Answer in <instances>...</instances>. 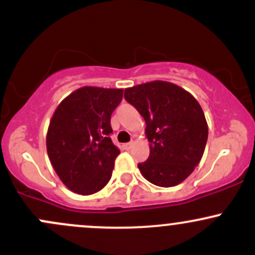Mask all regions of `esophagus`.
<instances>
[{
    "mask_svg": "<svg viewBox=\"0 0 255 255\" xmlns=\"http://www.w3.org/2000/svg\"><path fill=\"white\" fill-rule=\"evenodd\" d=\"M133 145H134V141H130V142H127V144H125L124 146L126 150H130V148L133 147Z\"/></svg>",
    "mask_w": 255,
    "mask_h": 255,
    "instance_id": "obj_1",
    "label": "esophagus"
}]
</instances>
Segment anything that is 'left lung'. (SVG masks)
<instances>
[{
  "label": "left lung",
  "instance_id": "obj_1",
  "mask_svg": "<svg viewBox=\"0 0 255 255\" xmlns=\"http://www.w3.org/2000/svg\"><path fill=\"white\" fill-rule=\"evenodd\" d=\"M125 98L146 122L150 156L137 168L148 182L174 187L199 164L209 127L200 104L188 91L154 80L125 90Z\"/></svg>",
  "mask_w": 255,
  "mask_h": 255
}]
</instances>
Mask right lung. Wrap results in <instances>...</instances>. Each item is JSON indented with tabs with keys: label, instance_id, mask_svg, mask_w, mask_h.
Instances as JSON below:
<instances>
[{
	"label": "right lung",
	"instance_id": "add662e5",
	"mask_svg": "<svg viewBox=\"0 0 255 255\" xmlns=\"http://www.w3.org/2000/svg\"><path fill=\"white\" fill-rule=\"evenodd\" d=\"M122 89L84 86L57 105L46 133L49 159L64 186L90 195L109 182L120 154L113 144L110 118Z\"/></svg>",
	"mask_w": 255,
	"mask_h": 255
}]
</instances>
